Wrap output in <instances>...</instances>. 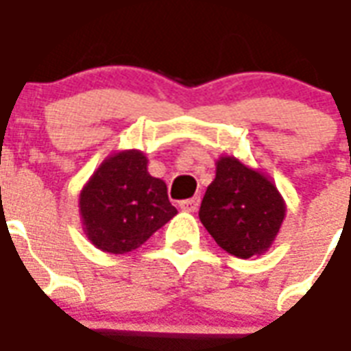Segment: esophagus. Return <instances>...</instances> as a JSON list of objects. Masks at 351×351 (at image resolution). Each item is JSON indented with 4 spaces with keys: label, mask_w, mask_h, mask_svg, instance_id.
I'll return each instance as SVG.
<instances>
[{
    "label": "esophagus",
    "mask_w": 351,
    "mask_h": 351,
    "mask_svg": "<svg viewBox=\"0 0 351 351\" xmlns=\"http://www.w3.org/2000/svg\"><path fill=\"white\" fill-rule=\"evenodd\" d=\"M199 203H201V199L199 197H191V199H186L180 203V208L186 210V213H195L199 208Z\"/></svg>",
    "instance_id": "1"
}]
</instances>
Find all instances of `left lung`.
Here are the masks:
<instances>
[{"mask_svg":"<svg viewBox=\"0 0 351 351\" xmlns=\"http://www.w3.org/2000/svg\"><path fill=\"white\" fill-rule=\"evenodd\" d=\"M286 218V203L271 178L235 156L216 161V178L206 188L199 220L216 244L235 258L269 250Z\"/></svg>","mask_w":351,"mask_h":351,"instance_id":"1","label":"left lung"}]
</instances>
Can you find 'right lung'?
Masks as SVG:
<instances>
[{
	"mask_svg": "<svg viewBox=\"0 0 351 351\" xmlns=\"http://www.w3.org/2000/svg\"><path fill=\"white\" fill-rule=\"evenodd\" d=\"M79 210L88 241L108 254L137 250L176 214L141 150L108 156L80 190Z\"/></svg>",
	"mask_w": 351,
	"mask_h": 351,
	"instance_id": "obj_1",
	"label": "right lung"
}]
</instances>
